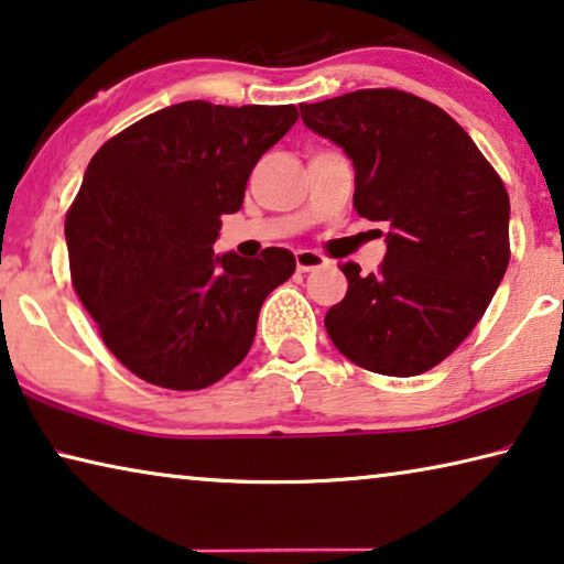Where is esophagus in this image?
<instances>
[{"label":"esophagus","instance_id":"esophagus-1","mask_svg":"<svg viewBox=\"0 0 564 564\" xmlns=\"http://www.w3.org/2000/svg\"><path fill=\"white\" fill-rule=\"evenodd\" d=\"M294 262H297L300 272H310V270H319V267H325L327 259L317 252H310V249H300V252H294Z\"/></svg>","mask_w":564,"mask_h":564}]
</instances>
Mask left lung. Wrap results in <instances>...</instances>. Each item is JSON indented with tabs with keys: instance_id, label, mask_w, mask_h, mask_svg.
Returning a JSON list of instances; mask_svg holds the SVG:
<instances>
[{
	"instance_id": "left-lung-1",
	"label": "left lung",
	"mask_w": 564,
	"mask_h": 564,
	"mask_svg": "<svg viewBox=\"0 0 564 564\" xmlns=\"http://www.w3.org/2000/svg\"><path fill=\"white\" fill-rule=\"evenodd\" d=\"M300 110L352 161L355 212L388 227L376 274L340 267L348 292L327 310V335L380 376L426 372L474 330L507 272V188L471 135L411 93L355 90Z\"/></svg>"
}]
</instances>
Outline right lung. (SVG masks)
I'll return each mask as SVG.
<instances>
[{"instance_id": "right-lung-1", "label": "right lung", "mask_w": 564, "mask_h": 564, "mask_svg": "<svg viewBox=\"0 0 564 564\" xmlns=\"http://www.w3.org/2000/svg\"><path fill=\"white\" fill-rule=\"evenodd\" d=\"M294 123V106L186 100L93 155L65 219L73 284L102 343L145 383L202 391L247 358L294 254L267 247L247 262L212 247L257 161Z\"/></svg>"}]
</instances>
